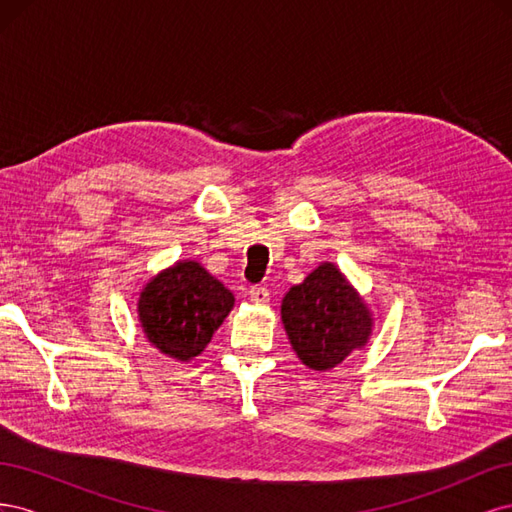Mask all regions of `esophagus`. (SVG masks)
Masks as SVG:
<instances>
[{"instance_id": "1", "label": "esophagus", "mask_w": 512, "mask_h": 512, "mask_svg": "<svg viewBox=\"0 0 512 512\" xmlns=\"http://www.w3.org/2000/svg\"><path fill=\"white\" fill-rule=\"evenodd\" d=\"M250 301H254L258 305L269 303V290L265 286H252L250 288Z\"/></svg>"}]
</instances>
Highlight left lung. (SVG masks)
Wrapping results in <instances>:
<instances>
[{
  "mask_svg": "<svg viewBox=\"0 0 512 512\" xmlns=\"http://www.w3.org/2000/svg\"><path fill=\"white\" fill-rule=\"evenodd\" d=\"M282 322L303 365L327 371L369 342L374 318L333 262H322L282 301Z\"/></svg>",
  "mask_w": 512,
  "mask_h": 512,
  "instance_id": "1",
  "label": "left lung"
}]
</instances>
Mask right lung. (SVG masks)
Wrapping results in <instances>:
<instances>
[{"instance_id":"right-lung-1","label":"right lung","mask_w":512,"mask_h":512,"mask_svg":"<svg viewBox=\"0 0 512 512\" xmlns=\"http://www.w3.org/2000/svg\"><path fill=\"white\" fill-rule=\"evenodd\" d=\"M235 297L194 260H181L151 277L138 299V320L170 359L190 361L207 348L230 314Z\"/></svg>"}]
</instances>
